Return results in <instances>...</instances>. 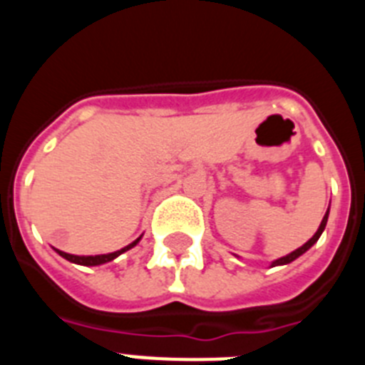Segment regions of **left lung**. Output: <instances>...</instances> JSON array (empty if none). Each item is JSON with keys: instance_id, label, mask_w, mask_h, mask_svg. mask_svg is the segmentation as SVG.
Listing matches in <instances>:
<instances>
[{"instance_id": "obj_1", "label": "left lung", "mask_w": 365, "mask_h": 365, "mask_svg": "<svg viewBox=\"0 0 365 365\" xmlns=\"http://www.w3.org/2000/svg\"><path fill=\"white\" fill-rule=\"evenodd\" d=\"M327 217H329V210L325 212L324 219H322V222H320V228H318V230H316V234L312 235L311 240H309L307 243L303 245V247L296 248L294 252H291V254H289V256H285V257H279V259H276V261H274V263H272V267H276V265H287V263H291V261H294L296 257H299V256H302V254H305V252H307L309 248H311L312 245L316 243V241L320 240L322 232L325 230V225H327Z\"/></svg>"}]
</instances>
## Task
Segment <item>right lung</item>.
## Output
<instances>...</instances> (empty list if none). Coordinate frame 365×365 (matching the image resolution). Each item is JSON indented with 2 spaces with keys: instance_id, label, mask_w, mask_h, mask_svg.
Masks as SVG:
<instances>
[{
  "instance_id": "add662e5",
  "label": "right lung",
  "mask_w": 365,
  "mask_h": 365,
  "mask_svg": "<svg viewBox=\"0 0 365 365\" xmlns=\"http://www.w3.org/2000/svg\"><path fill=\"white\" fill-rule=\"evenodd\" d=\"M140 241V237L138 240H135L133 243L128 245V247L120 248V250H117V252H111V254H100V256H73V254H67V252H62V250H56L58 254L62 257H66L67 261H71V263H76V265H83V267H95V265H102V263H108V261H113L115 257L120 256L122 252H125V250H130V248H133L135 245Z\"/></svg>"
}]
</instances>
